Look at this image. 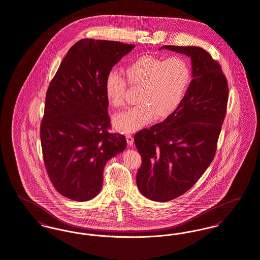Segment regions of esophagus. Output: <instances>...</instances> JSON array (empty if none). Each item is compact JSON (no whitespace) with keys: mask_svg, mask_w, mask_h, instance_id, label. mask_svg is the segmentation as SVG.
<instances>
[{"mask_svg":"<svg viewBox=\"0 0 260 260\" xmlns=\"http://www.w3.org/2000/svg\"><path fill=\"white\" fill-rule=\"evenodd\" d=\"M125 138H126V142H127L128 146H133V144H134V137L131 135H125Z\"/></svg>","mask_w":260,"mask_h":260,"instance_id":"1","label":"esophagus"}]
</instances>
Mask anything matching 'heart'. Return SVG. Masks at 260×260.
Returning <instances> with one entry per match:
<instances>
[{"label":"heart","mask_w":260,"mask_h":260,"mask_svg":"<svg viewBox=\"0 0 260 260\" xmlns=\"http://www.w3.org/2000/svg\"><path fill=\"white\" fill-rule=\"evenodd\" d=\"M126 80L133 87H140V104L116 115L113 125L125 134L135 133L156 119L173 114L184 101L191 81V68L186 58H169L144 54L129 62L125 70ZM126 81L117 72L107 73L104 81L105 98L112 107L125 105Z\"/></svg>","instance_id":"b5f03b06"}]
</instances>
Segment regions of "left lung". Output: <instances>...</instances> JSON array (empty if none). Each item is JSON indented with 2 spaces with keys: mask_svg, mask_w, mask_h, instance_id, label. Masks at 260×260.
Returning a JSON list of instances; mask_svg holds the SVG:
<instances>
[{
  "mask_svg": "<svg viewBox=\"0 0 260 260\" xmlns=\"http://www.w3.org/2000/svg\"><path fill=\"white\" fill-rule=\"evenodd\" d=\"M160 49L187 55L192 68V80L176 111L135 135L142 157L138 189L151 200L167 202L192 187L214 159L229 85L219 63L203 48L165 45Z\"/></svg>",
  "mask_w": 260,
  "mask_h": 260,
  "instance_id": "left-lung-1",
  "label": "left lung"
}]
</instances>
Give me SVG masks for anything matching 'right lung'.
Returning <instances> with one entry per match:
<instances>
[{"label": "right lung", "mask_w": 260, "mask_h": 260, "mask_svg": "<svg viewBox=\"0 0 260 260\" xmlns=\"http://www.w3.org/2000/svg\"><path fill=\"white\" fill-rule=\"evenodd\" d=\"M135 44L83 39L71 47L49 84L41 124L44 166L62 197L88 201L104 183V168L126 147L110 134L107 73Z\"/></svg>", "instance_id": "obj_1"}]
</instances>
